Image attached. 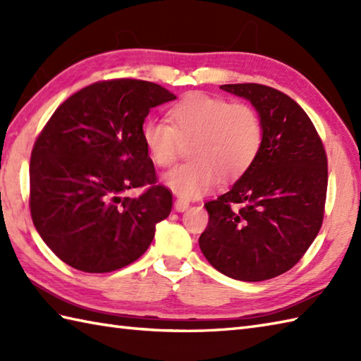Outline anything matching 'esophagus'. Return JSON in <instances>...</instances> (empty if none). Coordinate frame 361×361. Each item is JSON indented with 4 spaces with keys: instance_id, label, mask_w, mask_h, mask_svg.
I'll list each match as a JSON object with an SVG mask.
<instances>
[{
    "instance_id": "esophagus-1",
    "label": "esophagus",
    "mask_w": 361,
    "mask_h": 361,
    "mask_svg": "<svg viewBox=\"0 0 361 361\" xmlns=\"http://www.w3.org/2000/svg\"><path fill=\"white\" fill-rule=\"evenodd\" d=\"M173 208H175V211H176V212H183V211H186V209L189 208V202H186V200H181V198H178V200H175V203H173Z\"/></svg>"
}]
</instances>
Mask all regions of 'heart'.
<instances>
[{
  "label": "heart",
  "mask_w": 361,
  "mask_h": 361,
  "mask_svg": "<svg viewBox=\"0 0 361 361\" xmlns=\"http://www.w3.org/2000/svg\"><path fill=\"white\" fill-rule=\"evenodd\" d=\"M166 121L150 119L141 130L144 147L158 167L173 163L180 144H188L189 163L163 175L164 186L185 200L233 180L255 163L264 142L259 113L243 102L192 93L169 106Z\"/></svg>",
  "instance_id": "b5f03b06"
}]
</instances>
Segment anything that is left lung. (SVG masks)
Wrapping results in <instances>:
<instances>
[{
  "label": "left lung",
  "instance_id": "1",
  "mask_svg": "<svg viewBox=\"0 0 361 361\" xmlns=\"http://www.w3.org/2000/svg\"><path fill=\"white\" fill-rule=\"evenodd\" d=\"M220 88L255 106L264 142L231 189L204 204L209 224L198 243L228 278L271 279L298 264L323 224L326 152L310 118L287 94L259 83Z\"/></svg>",
  "mask_w": 361,
  "mask_h": 361
}]
</instances>
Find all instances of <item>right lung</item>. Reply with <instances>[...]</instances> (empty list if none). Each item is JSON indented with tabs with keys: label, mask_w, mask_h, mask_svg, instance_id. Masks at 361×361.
<instances>
[{
	"label": "right lung",
	"mask_w": 361,
	"mask_h": 361,
	"mask_svg": "<svg viewBox=\"0 0 361 361\" xmlns=\"http://www.w3.org/2000/svg\"><path fill=\"white\" fill-rule=\"evenodd\" d=\"M176 99L157 83L116 79L85 87L54 111L30 155V216L65 264L109 273L140 259L172 194L157 185L141 130L150 109ZM149 185L137 199L128 188Z\"/></svg>",
	"instance_id": "1"
}]
</instances>
